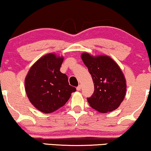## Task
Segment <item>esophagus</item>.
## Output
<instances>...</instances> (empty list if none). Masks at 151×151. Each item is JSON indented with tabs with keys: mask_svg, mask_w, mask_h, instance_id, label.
Wrapping results in <instances>:
<instances>
[{
	"mask_svg": "<svg viewBox=\"0 0 151 151\" xmlns=\"http://www.w3.org/2000/svg\"><path fill=\"white\" fill-rule=\"evenodd\" d=\"M81 88H82V86H81V85H79L77 87V88H76V89H77L78 91H80L81 89Z\"/></svg>",
	"mask_w": 151,
	"mask_h": 151,
	"instance_id": "esophagus-1",
	"label": "esophagus"
}]
</instances>
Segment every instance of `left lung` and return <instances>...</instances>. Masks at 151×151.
Returning <instances> with one entry per match:
<instances>
[{"label":"left lung","mask_w":151,"mask_h":151,"mask_svg":"<svg viewBox=\"0 0 151 151\" xmlns=\"http://www.w3.org/2000/svg\"><path fill=\"white\" fill-rule=\"evenodd\" d=\"M94 85V92L87 98L89 105L96 111L107 113L117 109L124 100L127 90L126 79L117 63L107 55L81 54Z\"/></svg>","instance_id":"8db88e82"}]
</instances>
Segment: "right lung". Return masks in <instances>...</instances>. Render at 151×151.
Returning <instances> with one entry per match:
<instances>
[{
    "label": "right lung",
    "instance_id": "right-lung-1",
    "mask_svg": "<svg viewBox=\"0 0 151 151\" xmlns=\"http://www.w3.org/2000/svg\"><path fill=\"white\" fill-rule=\"evenodd\" d=\"M63 57L47 54L30 68L25 78V91L32 104L43 113H52L64 106L76 88L60 71Z\"/></svg>",
    "mask_w": 151,
    "mask_h": 151
}]
</instances>
